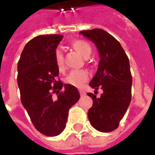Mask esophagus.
<instances>
[{"label": "esophagus", "mask_w": 155, "mask_h": 155, "mask_svg": "<svg viewBox=\"0 0 155 155\" xmlns=\"http://www.w3.org/2000/svg\"><path fill=\"white\" fill-rule=\"evenodd\" d=\"M79 92H80V94H81V96H84L86 93H85V91H83V90H79Z\"/></svg>", "instance_id": "34e87169"}]
</instances>
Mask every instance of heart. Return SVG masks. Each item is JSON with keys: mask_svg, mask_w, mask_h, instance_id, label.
Wrapping results in <instances>:
<instances>
[{"mask_svg": "<svg viewBox=\"0 0 155 155\" xmlns=\"http://www.w3.org/2000/svg\"><path fill=\"white\" fill-rule=\"evenodd\" d=\"M72 47L76 50L79 54H81L84 57H88L91 54V45L84 41V40H74L71 43ZM54 62L55 65L58 69L59 72L63 73L65 70V64H64V54L60 49H57L54 53ZM89 77V74L86 70H75L72 71L65 78V82L71 86L76 87V88H81L83 86V84L87 81Z\"/></svg>", "mask_w": 155, "mask_h": 155, "instance_id": "obj_1", "label": "heart"}]
</instances>
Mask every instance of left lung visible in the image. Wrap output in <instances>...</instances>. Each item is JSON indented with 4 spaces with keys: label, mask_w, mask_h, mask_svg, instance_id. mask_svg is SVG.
<instances>
[{
    "label": "left lung",
    "mask_w": 155,
    "mask_h": 155,
    "mask_svg": "<svg viewBox=\"0 0 155 155\" xmlns=\"http://www.w3.org/2000/svg\"><path fill=\"white\" fill-rule=\"evenodd\" d=\"M92 41L101 56L96 74L90 82L103 93L100 98L89 92L92 107L88 111L91 126L101 132H111L118 127L131 101L132 75L129 60L120 43L101 28L80 32Z\"/></svg>",
    "instance_id": "obj_1"
}]
</instances>
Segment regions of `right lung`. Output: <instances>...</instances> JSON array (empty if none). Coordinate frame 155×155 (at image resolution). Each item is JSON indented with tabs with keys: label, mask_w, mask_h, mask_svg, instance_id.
I'll return each mask as SVG.
<instances>
[{
	"label": "right lung",
	"mask_w": 155,
	"mask_h": 155,
	"mask_svg": "<svg viewBox=\"0 0 155 155\" xmlns=\"http://www.w3.org/2000/svg\"><path fill=\"white\" fill-rule=\"evenodd\" d=\"M63 38L62 35H42L32 38L18 63L21 103L36 129L47 137H55L64 131L69 109L80 99L76 87L64 85L57 80L59 71L54 53ZM55 92L58 98L53 99Z\"/></svg>",
	"instance_id": "obj_1"
}]
</instances>
